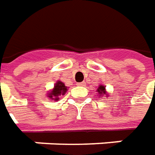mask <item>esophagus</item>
Wrapping results in <instances>:
<instances>
[{"label":"esophagus","mask_w":155,"mask_h":155,"mask_svg":"<svg viewBox=\"0 0 155 155\" xmlns=\"http://www.w3.org/2000/svg\"><path fill=\"white\" fill-rule=\"evenodd\" d=\"M77 85H78V86H81V87H84V86H85V85H86V83L84 82V81H82V82L78 83Z\"/></svg>","instance_id":"obj_1"}]
</instances>
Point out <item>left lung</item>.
<instances>
[{
	"label": "left lung",
	"mask_w": 155,
	"mask_h": 155,
	"mask_svg": "<svg viewBox=\"0 0 155 155\" xmlns=\"http://www.w3.org/2000/svg\"><path fill=\"white\" fill-rule=\"evenodd\" d=\"M97 92H98V94H99V98H103V96H106L108 97V93L106 92V89H105V87L104 85H99V87L97 89Z\"/></svg>",
	"instance_id": "1"
}]
</instances>
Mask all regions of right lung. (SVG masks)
<instances>
[{
  "label": "right lung",
  "instance_id": "1",
  "mask_svg": "<svg viewBox=\"0 0 155 155\" xmlns=\"http://www.w3.org/2000/svg\"><path fill=\"white\" fill-rule=\"evenodd\" d=\"M67 91L68 87L65 86V84L60 81H57L54 85V87L47 92L46 96H47L48 99H51L53 101H58V99H60L59 96L65 95Z\"/></svg>",
  "mask_w": 155,
  "mask_h": 155
}]
</instances>
